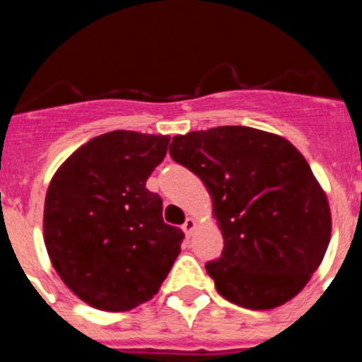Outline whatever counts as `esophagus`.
Instances as JSON below:
<instances>
[{
	"label": "esophagus",
	"instance_id": "1",
	"mask_svg": "<svg viewBox=\"0 0 362 362\" xmlns=\"http://www.w3.org/2000/svg\"><path fill=\"white\" fill-rule=\"evenodd\" d=\"M197 228V221L194 219V217H187V221H185L183 225V232L187 233V235H192V232Z\"/></svg>",
	"mask_w": 362,
	"mask_h": 362
}]
</instances>
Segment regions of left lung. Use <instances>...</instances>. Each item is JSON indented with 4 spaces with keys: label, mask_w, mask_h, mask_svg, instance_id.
I'll return each instance as SVG.
<instances>
[{
    "label": "left lung",
    "mask_w": 362,
    "mask_h": 362,
    "mask_svg": "<svg viewBox=\"0 0 362 362\" xmlns=\"http://www.w3.org/2000/svg\"><path fill=\"white\" fill-rule=\"evenodd\" d=\"M175 163L203 181L225 248L206 272L221 296L272 310L305 288L332 235L328 197L305 156L284 137L252 127L175 136Z\"/></svg>",
    "instance_id": "left-lung-1"
}]
</instances>
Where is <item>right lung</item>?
Returning a JSON list of instances; mask_svg holds the SVG:
<instances>
[{
    "mask_svg": "<svg viewBox=\"0 0 362 362\" xmlns=\"http://www.w3.org/2000/svg\"><path fill=\"white\" fill-rule=\"evenodd\" d=\"M170 137L114 130L63 163L45 197L50 263L86 305L129 312L158 293L185 233L163 221V201L146 179Z\"/></svg>",
    "mask_w": 362,
    "mask_h": 362,
    "instance_id": "right-lung-1",
    "label": "right lung"
}]
</instances>
